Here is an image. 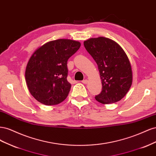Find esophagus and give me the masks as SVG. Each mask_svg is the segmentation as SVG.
Masks as SVG:
<instances>
[{"label": "esophagus", "instance_id": "obj_1", "mask_svg": "<svg viewBox=\"0 0 156 156\" xmlns=\"http://www.w3.org/2000/svg\"><path fill=\"white\" fill-rule=\"evenodd\" d=\"M82 83L83 84H87L88 83V81L87 79H85V80H83V81H82Z\"/></svg>", "mask_w": 156, "mask_h": 156}]
</instances>
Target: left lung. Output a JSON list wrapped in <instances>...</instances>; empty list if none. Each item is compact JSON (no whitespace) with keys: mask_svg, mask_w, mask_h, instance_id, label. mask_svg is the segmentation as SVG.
<instances>
[{"mask_svg":"<svg viewBox=\"0 0 156 156\" xmlns=\"http://www.w3.org/2000/svg\"><path fill=\"white\" fill-rule=\"evenodd\" d=\"M84 45L98 64L100 74L102 90L96 100L103 104L121 100L133 81L131 66L124 49L116 41L101 36L84 41Z\"/></svg>","mask_w":156,"mask_h":156,"instance_id":"1","label":"left lung"}]
</instances>
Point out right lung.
Here are the masks:
<instances>
[{"mask_svg": "<svg viewBox=\"0 0 156 156\" xmlns=\"http://www.w3.org/2000/svg\"><path fill=\"white\" fill-rule=\"evenodd\" d=\"M80 46L77 41L58 39L47 42L33 53L26 67L25 80L37 101L55 105L67 98L71 88L67 62Z\"/></svg>", "mask_w": 156, "mask_h": 156, "instance_id": "add662e5", "label": "right lung"}]
</instances>
